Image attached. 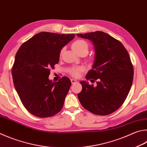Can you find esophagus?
<instances>
[{
  "label": "esophagus",
  "instance_id": "34e87169",
  "mask_svg": "<svg viewBox=\"0 0 147 147\" xmlns=\"http://www.w3.org/2000/svg\"><path fill=\"white\" fill-rule=\"evenodd\" d=\"M71 84H74V83L77 82V80H76L74 79H71Z\"/></svg>",
  "mask_w": 147,
  "mask_h": 147
}]
</instances>
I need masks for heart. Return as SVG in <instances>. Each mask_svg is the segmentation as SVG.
Listing matches in <instances>:
<instances>
[{
	"mask_svg": "<svg viewBox=\"0 0 147 147\" xmlns=\"http://www.w3.org/2000/svg\"><path fill=\"white\" fill-rule=\"evenodd\" d=\"M71 47L74 51L75 52L76 54H78L79 55H82L83 54L87 55L88 52H89V44H88L86 41L84 40H77L74 41L73 43L71 44ZM63 51H64L63 48L61 49L60 53V57L62 55ZM83 71H84V68L82 67H80L71 69V70L69 71V73H70L71 76H73L74 77H78L80 73Z\"/></svg>",
	"mask_w": 147,
	"mask_h": 147,
	"instance_id": "1",
	"label": "heart"
}]
</instances>
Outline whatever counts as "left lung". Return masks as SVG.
<instances>
[{
  "label": "left lung",
  "instance_id": "obj_1",
  "mask_svg": "<svg viewBox=\"0 0 147 147\" xmlns=\"http://www.w3.org/2000/svg\"><path fill=\"white\" fill-rule=\"evenodd\" d=\"M92 42L95 60L87 80H97L96 85L82 81L78 94L84 107L94 114L105 116L118 109L126 100L132 86L134 68L129 53L121 42L102 31L77 34Z\"/></svg>",
  "mask_w": 147,
  "mask_h": 147
}]
</instances>
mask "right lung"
Wrapping results in <instances>:
<instances>
[{
    "instance_id": "1",
    "label": "right lung",
    "mask_w": 147,
    "mask_h": 147,
    "mask_svg": "<svg viewBox=\"0 0 147 147\" xmlns=\"http://www.w3.org/2000/svg\"><path fill=\"white\" fill-rule=\"evenodd\" d=\"M74 34L41 32L25 42L16 53L12 67L13 84L23 105L33 115L48 118L62 109L71 82L63 76L53 82L50 69L59 62L61 49Z\"/></svg>"
}]
</instances>
